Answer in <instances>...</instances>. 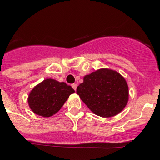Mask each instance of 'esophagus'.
Masks as SVG:
<instances>
[{"instance_id":"esophagus-1","label":"esophagus","mask_w":160,"mask_h":160,"mask_svg":"<svg viewBox=\"0 0 160 160\" xmlns=\"http://www.w3.org/2000/svg\"><path fill=\"white\" fill-rule=\"evenodd\" d=\"M72 87L73 88H74V90H75V91H76V88H77V85H76V84H72Z\"/></svg>"}]
</instances>
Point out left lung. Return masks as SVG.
<instances>
[{"mask_svg": "<svg viewBox=\"0 0 160 160\" xmlns=\"http://www.w3.org/2000/svg\"><path fill=\"white\" fill-rule=\"evenodd\" d=\"M76 93L88 109L102 118L118 114L129 99L126 80L114 70L101 68L86 75L77 87Z\"/></svg>", "mask_w": 160, "mask_h": 160, "instance_id": "obj_1", "label": "left lung"}]
</instances>
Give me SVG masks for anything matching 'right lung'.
I'll use <instances>...</instances> for the list:
<instances>
[{
	"label": "right lung",
	"mask_w": 160,
	"mask_h": 160,
	"mask_svg": "<svg viewBox=\"0 0 160 160\" xmlns=\"http://www.w3.org/2000/svg\"><path fill=\"white\" fill-rule=\"evenodd\" d=\"M74 92L75 90L64 82L46 79L30 91L29 106L35 114L49 118L55 114Z\"/></svg>",
	"instance_id": "1"
}]
</instances>
